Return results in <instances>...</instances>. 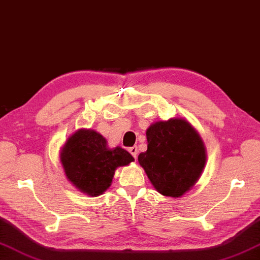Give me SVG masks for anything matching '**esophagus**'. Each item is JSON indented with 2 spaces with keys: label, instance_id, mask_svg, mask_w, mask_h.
<instances>
[{
  "label": "esophagus",
  "instance_id": "1",
  "mask_svg": "<svg viewBox=\"0 0 260 260\" xmlns=\"http://www.w3.org/2000/svg\"><path fill=\"white\" fill-rule=\"evenodd\" d=\"M128 151H129V153H131L132 155H133L134 157L137 156V152H139V151H137V146H132V147H129Z\"/></svg>",
  "mask_w": 260,
  "mask_h": 260
}]
</instances>
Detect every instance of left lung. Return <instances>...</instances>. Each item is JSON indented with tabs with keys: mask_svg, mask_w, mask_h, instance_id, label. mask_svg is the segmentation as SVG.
<instances>
[{
	"mask_svg": "<svg viewBox=\"0 0 260 260\" xmlns=\"http://www.w3.org/2000/svg\"><path fill=\"white\" fill-rule=\"evenodd\" d=\"M146 139L147 150L137 159L151 184L167 197L185 195L206 165V147L201 135L187 119L174 117L151 124Z\"/></svg>",
	"mask_w": 260,
	"mask_h": 260,
	"instance_id": "1",
	"label": "left lung"
}]
</instances>
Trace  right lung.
I'll list each match as a JSON object with an SVG mask.
<instances>
[{
  "mask_svg": "<svg viewBox=\"0 0 260 260\" xmlns=\"http://www.w3.org/2000/svg\"><path fill=\"white\" fill-rule=\"evenodd\" d=\"M59 161L71 184L83 194L96 197L110 187L117 168L128 166L134 157L120 146L109 147L94 129L80 128L66 140Z\"/></svg>",
  "mask_w": 260,
  "mask_h": 260,
  "instance_id": "right-lung-1",
  "label": "right lung"
}]
</instances>
